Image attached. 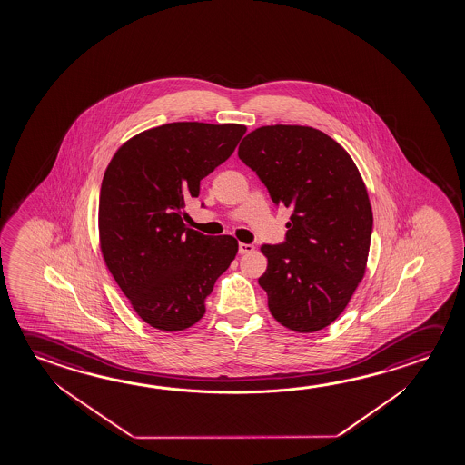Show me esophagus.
<instances>
[{
    "label": "esophagus",
    "mask_w": 465,
    "mask_h": 465,
    "mask_svg": "<svg viewBox=\"0 0 465 465\" xmlns=\"http://www.w3.org/2000/svg\"><path fill=\"white\" fill-rule=\"evenodd\" d=\"M254 252V244L250 243H240L238 244V252L240 254H250Z\"/></svg>",
    "instance_id": "1"
}]
</instances>
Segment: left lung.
<instances>
[{"instance_id":"left-lung-1","label":"left lung","mask_w":465,"mask_h":465,"mask_svg":"<svg viewBox=\"0 0 465 465\" xmlns=\"http://www.w3.org/2000/svg\"><path fill=\"white\" fill-rule=\"evenodd\" d=\"M238 157L275 206L292 209L285 242L261 246L269 312L297 332L326 328L351 302L370 252L373 213L358 168L342 145L308 126L258 128Z\"/></svg>"}]
</instances>
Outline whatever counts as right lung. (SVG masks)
Returning <instances> with one entry per match:
<instances>
[{
    "instance_id": "add662e5",
    "label": "right lung",
    "mask_w": 465,
    "mask_h": 465,
    "mask_svg": "<svg viewBox=\"0 0 465 465\" xmlns=\"http://www.w3.org/2000/svg\"><path fill=\"white\" fill-rule=\"evenodd\" d=\"M242 124L168 123L118 149L100 188L102 254L143 320L167 332L196 324L213 283L235 259L233 236L186 229V203L229 159Z\"/></svg>"
}]
</instances>
